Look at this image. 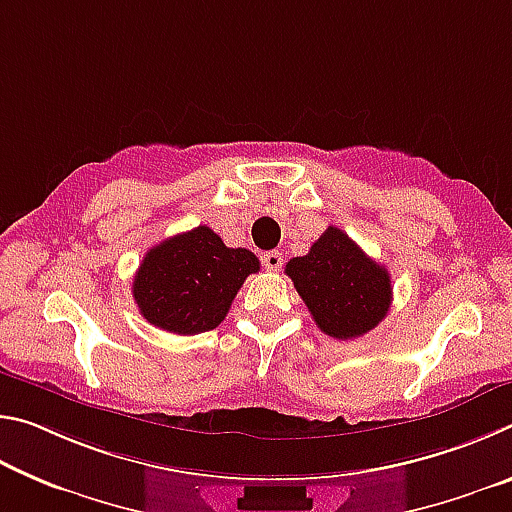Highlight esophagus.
<instances>
[{"instance_id":"1","label":"esophagus","mask_w":512,"mask_h":512,"mask_svg":"<svg viewBox=\"0 0 512 512\" xmlns=\"http://www.w3.org/2000/svg\"><path fill=\"white\" fill-rule=\"evenodd\" d=\"M264 266L268 268V271H280L282 268V253H277V250H271V253H266L262 257Z\"/></svg>"}]
</instances>
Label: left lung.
Listing matches in <instances>:
<instances>
[{
	"label": "left lung",
	"instance_id": "left-lung-1",
	"mask_svg": "<svg viewBox=\"0 0 512 512\" xmlns=\"http://www.w3.org/2000/svg\"><path fill=\"white\" fill-rule=\"evenodd\" d=\"M284 273L320 332L334 339L348 341L368 334L391 309V275L334 225L307 255L293 257Z\"/></svg>",
	"mask_w": 512,
	"mask_h": 512
}]
</instances>
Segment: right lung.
Wrapping results in <instances>:
<instances>
[{
  "label": "right lung",
  "mask_w": 512,
  "mask_h": 512,
  "mask_svg": "<svg viewBox=\"0 0 512 512\" xmlns=\"http://www.w3.org/2000/svg\"><path fill=\"white\" fill-rule=\"evenodd\" d=\"M259 259L228 248L207 225L164 239L144 255L133 280L140 314L164 332L194 336L219 327Z\"/></svg>",
  "instance_id": "add662e5"
}]
</instances>
